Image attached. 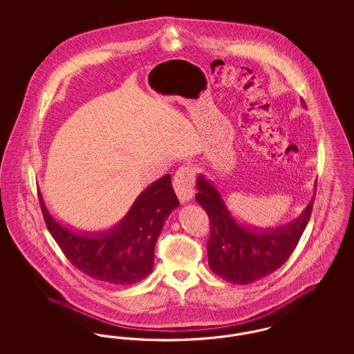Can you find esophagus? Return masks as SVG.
Returning a JSON list of instances; mask_svg holds the SVG:
<instances>
[{"instance_id":"obj_1","label":"esophagus","mask_w":354,"mask_h":354,"mask_svg":"<svg viewBox=\"0 0 354 354\" xmlns=\"http://www.w3.org/2000/svg\"><path fill=\"white\" fill-rule=\"evenodd\" d=\"M194 183H195V171L189 166H182L176 171L174 176V189L180 203L189 202L194 196Z\"/></svg>"}]
</instances>
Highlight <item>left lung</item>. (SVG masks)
<instances>
[{
  "instance_id": "8db88e82",
  "label": "left lung",
  "mask_w": 354,
  "mask_h": 354,
  "mask_svg": "<svg viewBox=\"0 0 354 354\" xmlns=\"http://www.w3.org/2000/svg\"><path fill=\"white\" fill-rule=\"evenodd\" d=\"M196 187V202L211 221L207 243L209 268L234 284H250L279 270L299 244L312 214L313 199L292 223L276 228L251 227L231 215L218 188L202 174Z\"/></svg>"
}]
</instances>
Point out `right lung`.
I'll return each mask as SVG.
<instances>
[{
  "label": "right lung",
  "instance_id": "obj_1",
  "mask_svg": "<svg viewBox=\"0 0 354 354\" xmlns=\"http://www.w3.org/2000/svg\"><path fill=\"white\" fill-rule=\"evenodd\" d=\"M42 215L51 236L68 261L86 276L113 286H131L153 268V251L165 221L179 207L167 174L136 198L113 228L84 232L53 218L38 189Z\"/></svg>",
  "mask_w": 354,
  "mask_h": 354
}]
</instances>
